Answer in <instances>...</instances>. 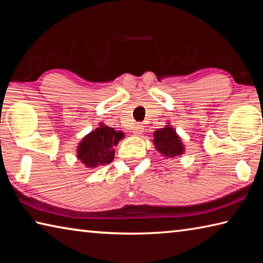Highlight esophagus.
Wrapping results in <instances>:
<instances>
[{
	"instance_id": "esophagus-1",
	"label": "esophagus",
	"mask_w": 263,
	"mask_h": 263,
	"mask_svg": "<svg viewBox=\"0 0 263 263\" xmlns=\"http://www.w3.org/2000/svg\"><path fill=\"white\" fill-rule=\"evenodd\" d=\"M133 133H135L136 136H140L142 132H144V126L141 125V124H136L135 126H133Z\"/></svg>"
}]
</instances>
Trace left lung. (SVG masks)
<instances>
[{"label":"left lung","instance_id":"8db88e82","mask_svg":"<svg viewBox=\"0 0 263 263\" xmlns=\"http://www.w3.org/2000/svg\"><path fill=\"white\" fill-rule=\"evenodd\" d=\"M154 145L163 157L174 158L176 155H181L183 153V144L180 137L176 135L175 130L169 125L166 127L159 128L153 133Z\"/></svg>","mask_w":263,"mask_h":263}]
</instances>
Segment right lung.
Here are the masks:
<instances>
[{
  "label": "right lung",
  "mask_w": 263,
  "mask_h": 263,
  "mask_svg": "<svg viewBox=\"0 0 263 263\" xmlns=\"http://www.w3.org/2000/svg\"><path fill=\"white\" fill-rule=\"evenodd\" d=\"M124 137L123 132L101 124L95 131H91L80 142L78 158L88 168H94L100 164L110 163L115 158L114 146Z\"/></svg>",
  "instance_id": "add662e5"
}]
</instances>
